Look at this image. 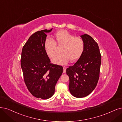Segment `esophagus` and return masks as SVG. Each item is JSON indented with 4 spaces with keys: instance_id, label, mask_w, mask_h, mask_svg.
I'll return each mask as SVG.
<instances>
[{
    "instance_id": "esophagus-1",
    "label": "esophagus",
    "mask_w": 122,
    "mask_h": 122,
    "mask_svg": "<svg viewBox=\"0 0 122 122\" xmlns=\"http://www.w3.org/2000/svg\"><path fill=\"white\" fill-rule=\"evenodd\" d=\"M63 73H65L66 72V66H63Z\"/></svg>"
}]
</instances>
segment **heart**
<instances>
[{
    "label": "heart",
    "instance_id": "obj_1",
    "mask_svg": "<svg viewBox=\"0 0 122 122\" xmlns=\"http://www.w3.org/2000/svg\"><path fill=\"white\" fill-rule=\"evenodd\" d=\"M57 46L61 47L60 54L52 59V62L56 64L64 65L69 60L77 61L82 55L85 48V42L82 38L75 37L66 30H61L56 33L54 39L47 38L44 42V49L50 58L55 56Z\"/></svg>",
    "mask_w": 122,
    "mask_h": 122
}]
</instances>
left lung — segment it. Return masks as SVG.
<instances>
[{
  "label": "left lung",
  "instance_id": "left-lung-1",
  "mask_svg": "<svg viewBox=\"0 0 122 122\" xmlns=\"http://www.w3.org/2000/svg\"><path fill=\"white\" fill-rule=\"evenodd\" d=\"M81 37L85 42L84 52L73 65L66 69L69 77L70 92L78 98L86 97L96 88L101 64V54L97 43L87 34Z\"/></svg>",
  "mask_w": 122,
  "mask_h": 122
}]
</instances>
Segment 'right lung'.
<instances>
[{"mask_svg": "<svg viewBox=\"0 0 122 122\" xmlns=\"http://www.w3.org/2000/svg\"><path fill=\"white\" fill-rule=\"evenodd\" d=\"M52 30L38 31L31 35L21 55L20 65L26 86L33 96L43 100L53 96L63 73V67L51 63L45 51L46 33Z\"/></svg>", "mask_w": 122, "mask_h": 122, "instance_id": "add662e5", "label": "right lung"}]
</instances>
